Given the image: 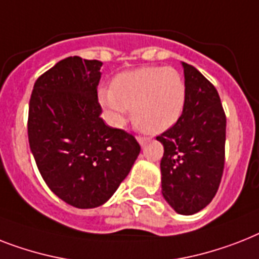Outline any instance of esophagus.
Returning <instances> with one entry per match:
<instances>
[{"mask_svg":"<svg viewBox=\"0 0 259 259\" xmlns=\"http://www.w3.org/2000/svg\"><path fill=\"white\" fill-rule=\"evenodd\" d=\"M137 140H138V142L144 146V145L149 141V138H146V137H137Z\"/></svg>","mask_w":259,"mask_h":259,"instance_id":"obj_1","label":"esophagus"}]
</instances>
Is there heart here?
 <instances>
[{
	"label": "heart",
	"instance_id": "obj_1",
	"mask_svg": "<svg viewBox=\"0 0 259 259\" xmlns=\"http://www.w3.org/2000/svg\"><path fill=\"white\" fill-rule=\"evenodd\" d=\"M100 101L114 126L125 122L133 106L134 125L144 133L159 134L182 114L186 85L176 69L146 66L117 75L110 88L100 90Z\"/></svg>",
	"mask_w": 259,
	"mask_h": 259
}]
</instances>
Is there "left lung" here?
<instances>
[{
  "mask_svg": "<svg viewBox=\"0 0 259 259\" xmlns=\"http://www.w3.org/2000/svg\"><path fill=\"white\" fill-rule=\"evenodd\" d=\"M186 85L184 110L157 140L162 195L177 213L191 215L217 194L225 166L226 115L217 89L194 66L182 62Z\"/></svg>",
  "mask_w": 259,
  "mask_h": 259,
  "instance_id": "left-lung-1",
  "label": "left lung"
}]
</instances>
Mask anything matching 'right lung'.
<instances>
[{"mask_svg": "<svg viewBox=\"0 0 259 259\" xmlns=\"http://www.w3.org/2000/svg\"><path fill=\"white\" fill-rule=\"evenodd\" d=\"M101 66L77 56L57 62L35 81L29 102L27 137L39 173L78 209L106 202L141 151L133 134L101 118Z\"/></svg>", "mask_w": 259, "mask_h": 259, "instance_id": "1", "label": "right lung"}]
</instances>
